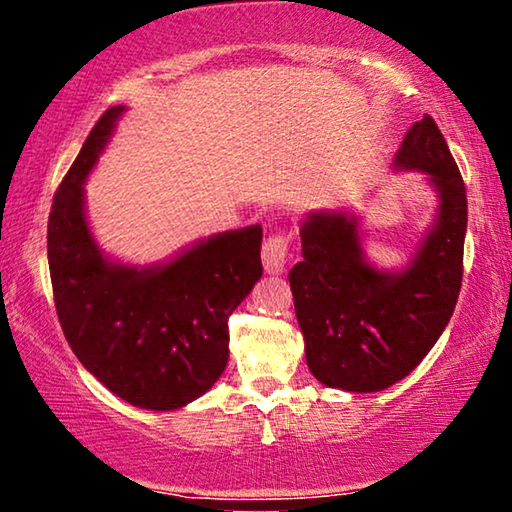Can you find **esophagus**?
Instances as JSON below:
<instances>
[{
  "mask_svg": "<svg viewBox=\"0 0 512 512\" xmlns=\"http://www.w3.org/2000/svg\"><path fill=\"white\" fill-rule=\"evenodd\" d=\"M261 256L267 272L272 274L283 272V267H286V261H288V233L277 231L267 235V240L263 242Z\"/></svg>",
  "mask_w": 512,
  "mask_h": 512,
  "instance_id": "obj_1",
  "label": "esophagus"
}]
</instances>
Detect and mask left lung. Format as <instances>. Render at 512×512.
<instances>
[{"mask_svg":"<svg viewBox=\"0 0 512 512\" xmlns=\"http://www.w3.org/2000/svg\"><path fill=\"white\" fill-rule=\"evenodd\" d=\"M396 167L426 171L442 196L437 224L405 272H377L361 258L357 219L313 212L300 238L304 261L290 270L306 364L343 391H382L410 375L453 316L462 286L467 192L432 116L416 121Z\"/></svg>","mask_w":512,"mask_h":512,"instance_id":"1","label":"left lung"}]
</instances>
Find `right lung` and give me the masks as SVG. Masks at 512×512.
<instances>
[{
    "label": "right lung",
    "instance_id": "obj_1",
    "mask_svg": "<svg viewBox=\"0 0 512 512\" xmlns=\"http://www.w3.org/2000/svg\"><path fill=\"white\" fill-rule=\"evenodd\" d=\"M123 107H109L54 194L47 261L70 348L116 396L178 410L206 393L229 361V318L261 279V226L215 235L169 265L107 263L84 217V178Z\"/></svg>",
    "mask_w": 512,
    "mask_h": 512
}]
</instances>
